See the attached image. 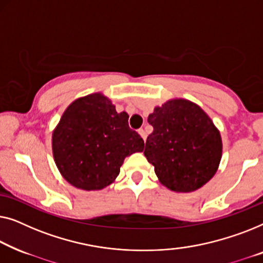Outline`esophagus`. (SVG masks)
<instances>
[{"mask_svg":"<svg viewBox=\"0 0 263 263\" xmlns=\"http://www.w3.org/2000/svg\"><path fill=\"white\" fill-rule=\"evenodd\" d=\"M138 132H139V135L142 136V138H143L144 140H145V139H146V137H147V135H146V131L144 130V128H140V130H139Z\"/></svg>","mask_w":263,"mask_h":263,"instance_id":"34e87169","label":"esophagus"}]
</instances>
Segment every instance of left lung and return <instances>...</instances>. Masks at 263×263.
<instances>
[{"instance_id": "left-lung-1", "label": "left lung", "mask_w": 263, "mask_h": 263, "mask_svg": "<svg viewBox=\"0 0 263 263\" xmlns=\"http://www.w3.org/2000/svg\"><path fill=\"white\" fill-rule=\"evenodd\" d=\"M146 160L160 182L174 192L197 191L212 179L221 158L220 133L194 102L169 100L147 118Z\"/></svg>"}]
</instances>
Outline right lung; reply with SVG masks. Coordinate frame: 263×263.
Returning a JSON list of instances; mask_svg holds the SVG:
<instances>
[{"instance_id":"obj_1","label":"right lung","mask_w":263,"mask_h":263,"mask_svg":"<svg viewBox=\"0 0 263 263\" xmlns=\"http://www.w3.org/2000/svg\"><path fill=\"white\" fill-rule=\"evenodd\" d=\"M144 150V140L128 126L126 112L101 93L73 101L52 133L56 165L70 184L102 190L119 175L125 157Z\"/></svg>"}]
</instances>
